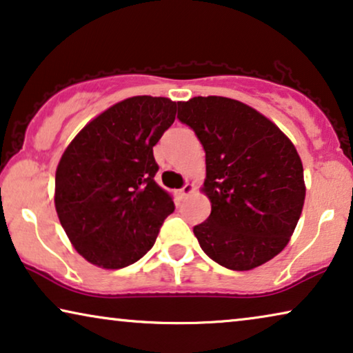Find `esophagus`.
I'll return each instance as SVG.
<instances>
[{
	"label": "esophagus",
	"mask_w": 353,
	"mask_h": 353,
	"mask_svg": "<svg viewBox=\"0 0 353 353\" xmlns=\"http://www.w3.org/2000/svg\"><path fill=\"white\" fill-rule=\"evenodd\" d=\"M193 190H195V187H193V183H185V185H183L181 190H179V193H181V196H188L190 195V193H193Z\"/></svg>",
	"instance_id": "34e87169"
}]
</instances>
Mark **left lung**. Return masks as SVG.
Returning <instances> with one entry per match:
<instances>
[{"instance_id": "1", "label": "left lung", "mask_w": 353, "mask_h": 353, "mask_svg": "<svg viewBox=\"0 0 353 353\" xmlns=\"http://www.w3.org/2000/svg\"><path fill=\"white\" fill-rule=\"evenodd\" d=\"M177 118L206 153L211 214L193 227L201 250L230 270H251L288 245L305 200L304 168L275 123L228 97L177 102Z\"/></svg>"}]
</instances>
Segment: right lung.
Returning a JSON list of instances; mask_svg holds the SVG:
<instances>
[{"label":"right lung","mask_w":353,"mask_h":353,"mask_svg":"<svg viewBox=\"0 0 353 353\" xmlns=\"http://www.w3.org/2000/svg\"><path fill=\"white\" fill-rule=\"evenodd\" d=\"M177 103L136 96L89 121L56 171V211L88 262L123 269L152 250L168 216L170 193L155 182L153 147L176 120Z\"/></svg>","instance_id":"1"}]
</instances>
